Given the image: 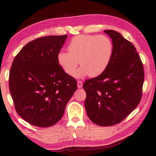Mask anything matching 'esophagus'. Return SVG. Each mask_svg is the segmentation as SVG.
<instances>
[{"label":"esophagus","instance_id":"1","mask_svg":"<svg viewBox=\"0 0 156 156\" xmlns=\"http://www.w3.org/2000/svg\"><path fill=\"white\" fill-rule=\"evenodd\" d=\"M77 84H78V88H81V87H83V83H82V81L78 80V82H77Z\"/></svg>","mask_w":156,"mask_h":156}]
</instances>
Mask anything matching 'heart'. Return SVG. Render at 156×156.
Returning a JSON list of instances; mask_svg holds the SVG:
<instances>
[{
    "instance_id": "obj_1",
    "label": "heart",
    "mask_w": 156,
    "mask_h": 156,
    "mask_svg": "<svg viewBox=\"0 0 156 156\" xmlns=\"http://www.w3.org/2000/svg\"><path fill=\"white\" fill-rule=\"evenodd\" d=\"M67 48L69 52H58L57 61L69 75H72L80 64L82 66L74 74L76 78L88 75L94 78L102 74L112 60L114 51L112 40L103 34H79L71 39Z\"/></svg>"
}]
</instances>
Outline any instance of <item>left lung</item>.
Returning a JSON list of instances; mask_svg holds the SVG:
<instances>
[{"mask_svg": "<svg viewBox=\"0 0 156 156\" xmlns=\"http://www.w3.org/2000/svg\"><path fill=\"white\" fill-rule=\"evenodd\" d=\"M112 39L113 55L105 71L85 81V106L91 122L110 126L123 121L139 104L144 68L133 44L119 33L104 30Z\"/></svg>", "mask_w": 156, "mask_h": 156, "instance_id": "8db88e82", "label": "left lung"}]
</instances>
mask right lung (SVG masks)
I'll return each instance as SVG.
<instances>
[{
    "label": "right lung",
    "instance_id": "obj_1",
    "mask_svg": "<svg viewBox=\"0 0 156 156\" xmlns=\"http://www.w3.org/2000/svg\"><path fill=\"white\" fill-rule=\"evenodd\" d=\"M66 37L46 36L30 41L12 62L9 88L14 107L21 118L35 126L58 123L77 90V81L57 61Z\"/></svg>",
    "mask_w": 156,
    "mask_h": 156
}]
</instances>
